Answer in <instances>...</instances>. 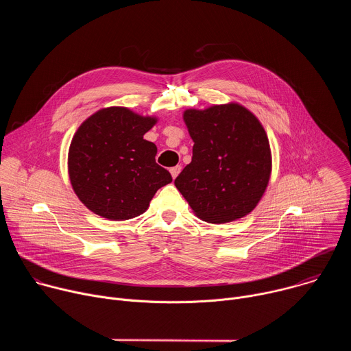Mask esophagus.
<instances>
[{
  "instance_id": "esophagus-1",
  "label": "esophagus",
  "mask_w": 351,
  "mask_h": 351,
  "mask_svg": "<svg viewBox=\"0 0 351 351\" xmlns=\"http://www.w3.org/2000/svg\"><path fill=\"white\" fill-rule=\"evenodd\" d=\"M180 171H182V167L180 165H176V167H172L171 169H169V172H171V175H172V178L175 179L179 173H180Z\"/></svg>"
}]
</instances>
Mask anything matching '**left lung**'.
<instances>
[{
  "mask_svg": "<svg viewBox=\"0 0 351 351\" xmlns=\"http://www.w3.org/2000/svg\"><path fill=\"white\" fill-rule=\"evenodd\" d=\"M191 162L175 179L194 214L226 223L252 213L271 176V149L260 121L239 104L186 110Z\"/></svg>",
  "mask_w": 351,
  "mask_h": 351,
  "instance_id": "left-lung-1",
  "label": "left lung"
}]
</instances>
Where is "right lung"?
I'll use <instances>...</instances> for the list:
<instances>
[{"label": "right lung", "instance_id": "obj_1", "mask_svg": "<svg viewBox=\"0 0 351 351\" xmlns=\"http://www.w3.org/2000/svg\"><path fill=\"white\" fill-rule=\"evenodd\" d=\"M156 122L110 107L80 125L69 147L68 169L76 195L90 211L111 221L138 217L157 190L172 182L156 162L157 145L143 138Z\"/></svg>", "mask_w": 351, "mask_h": 351}]
</instances>
